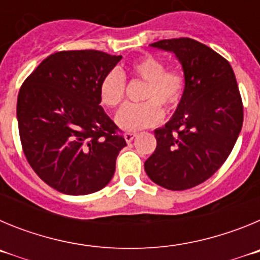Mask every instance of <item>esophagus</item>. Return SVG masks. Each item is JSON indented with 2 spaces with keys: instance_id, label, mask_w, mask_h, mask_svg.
Returning a JSON list of instances; mask_svg holds the SVG:
<instances>
[{
  "instance_id": "34e87169",
  "label": "esophagus",
  "mask_w": 260,
  "mask_h": 260,
  "mask_svg": "<svg viewBox=\"0 0 260 260\" xmlns=\"http://www.w3.org/2000/svg\"><path fill=\"white\" fill-rule=\"evenodd\" d=\"M123 137H125V141L127 142V143H132L133 139L137 137V134H135V133H125V135H123Z\"/></svg>"
}]
</instances>
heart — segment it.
Wrapping results in <instances>:
<instances>
[{
  "label": "heart",
  "instance_id": "obj_1",
  "mask_svg": "<svg viewBox=\"0 0 260 260\" xmlns=\"http://www.w3.org/2000/svg\"><path fill=\"white\" fill-rule=\"evenodd\" d=\"M133 79L144 82L141 104L126 105L116 116V123L125 132H139L157 125L162 118L161 105L172 109L180 103L185 91L186 80L177 69H167L164 61L152 54H144L128 65ZM99 93L108 108H118L125 100V75L117 69L110 70L100 82Z\"/></svg>",
  "mask_w": 260,
  "mask_h": 260
}]
</instances>
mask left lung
Listing matches in <instances>:
<instances>
[{
  "label": "left lung",
  "instance_id": "8db88e82",
  "mask_svg": "<svg viewBox=\"0 0 260 260\" xmlns=\"http://www.w3.org/2000/svg\"><path fill=\"white\" fill-rule=\"evenodd\" d=\"M173 52L185 74L176 113L156 128V150L144 162L151 180L168 190H186L208 180L231 155L243 122V105L231 63L189 38L156 41Z\"/></svg>",
  "mask_w": 260,
  "mask_h": 260
}]
</instances>
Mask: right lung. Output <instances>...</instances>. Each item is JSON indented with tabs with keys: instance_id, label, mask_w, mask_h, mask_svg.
Instances as JSON below:
<instances>
[{
	"instance_id": "1",
	"label": "right lung",
	"mask_w": 260,
	"mask_h": 260,
	"mask_svg": "<svg viewBox=\"0 0 260 260\" xmlns=\"http://www.w3.org/2000/svg\"><path fill=\"white\" fill-rule=\"evenodd\" d=\"M122 56L100 50L50 54L23 82L17 103L22 148L35 173L68 195L102 190L125 138L100 105V82Z\"/></svg>"
}]
</instances>
